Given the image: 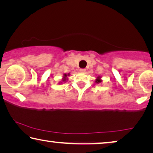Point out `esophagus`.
I'll use <instances>...</instances> for the list:
<instances>
[{
	"mask_svg": "<svg viewBox=\"0 0 153 153\" xmlns=\"http://www.w3.org/2000/svg\"><path fill=\"white\" fill-rule=\"evenodd\" d=\"M79 71L82 72V73H84V72L86 71V69H80Z\"/></svg>",
	"mask_w": 153,
	"mask_h": 153,
	"instance_id": "1",
	"label": "esophagus"
}]
</instances>
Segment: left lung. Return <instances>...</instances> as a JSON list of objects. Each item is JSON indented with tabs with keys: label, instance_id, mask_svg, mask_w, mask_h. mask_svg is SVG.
<instances>
[{
	"label": "left lung",
	"instance_id": "1",
	"mask_svg": "<svg viewBox=\"0 0 153 153\" xmlns=\"http://www.w3.org/2000/svg\"><path fill=\"white\" fill-rule=\"evenodd\" d=\"M101 82H102V80L100 79V76L97 77V78L96 79V81H95V82L97 83V84H99V83H100Z\"/></svg>",
	"mask_w": 153,
	"mask_h": 153
}]
</instances>
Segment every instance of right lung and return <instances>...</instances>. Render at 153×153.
Instances as JSON below:
<instances>
[{
    "instance_id": "right-lung-1",
    "label": "right lung",
    "mask_w": 153,
    "mask_h": 153,
    "mask_svg": "<svg viewBox=\"0 0 153 153\" xmlns=\"http://www.w3.org/2000/svg\"><path fill=\"white\" fill-rule=\"evenodd\" d=\"M69 74L67 75V76H69ZM67 79V74H64L63 78V79H62V81H63V82H65ZM61 83H62V82H61Z\"/></svg>"
}]
</instances>
